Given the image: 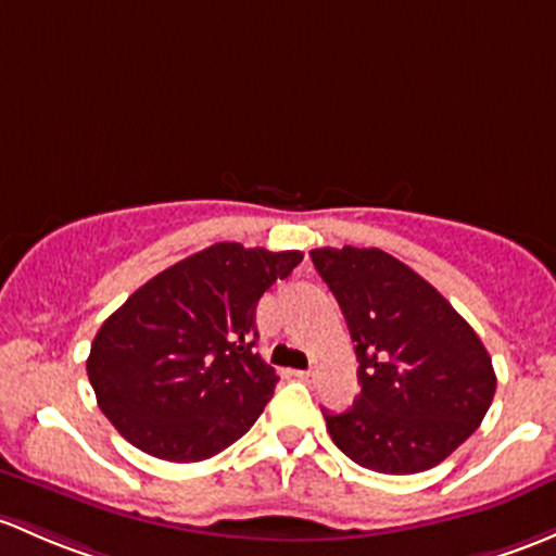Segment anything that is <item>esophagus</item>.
<instances>
[{"label": "esophagus", "instance_id": "34e87169", "mask_svg": "<svg viewBox=\"0 0 556 556\" xmlns=\"http://www.w3.org/2000/svg\"><path fill=\"white\" fill-rule=\"evenodd\" d=\"M293 376L298 378V381H306V383L314 381V370H295Z\"/></svg>", "mask_w": 556, "mask_h": 556}]
</instances>
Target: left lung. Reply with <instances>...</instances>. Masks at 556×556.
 <instances>
[{"label":"left lung","instance_id":"1","mask_svg":"<svg viewBox=\"0 0 556 556\" xmlns=\"http://www.w3.org/2000/svg\"><path fill=\"white\" fill-rule=\"evenodd\" d=\"M308 255L346 317L359 362L354 405L323 410L332 442L381 475H418L445 460L493 402L488 349L437 288L394 255L349 244Z\"/></svg>","mask_w":556,"mask_h":556}]
</instances>
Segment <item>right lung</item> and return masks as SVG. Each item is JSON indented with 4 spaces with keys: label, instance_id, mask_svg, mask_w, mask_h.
Returning a JSON list of instances; mask_svg holds the SVG:
<instances>
[{
    "label": "right lung",
    "instance_id": "1",
    "mask_svg": "<svg viewBox=\"0 0 556 556\" xmlns=\"http://www.w3.org/2000/svg\"><path fill=\"white\" fill-rule=\"evenodd\" d=\"M303 261L218 242L156 274L101 325L87 356L98 407L130 445L173 464L218 455L271 400L255 306Z\"/></svg>",
    "mask_w": 556,
    "mask_h": 556
}]
</instances>
